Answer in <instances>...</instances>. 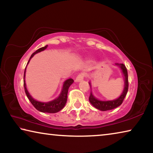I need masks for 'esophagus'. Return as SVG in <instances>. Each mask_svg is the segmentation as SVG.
I'll return each mask as SVG.
<instances>
[{
    "label": "esophagus",
    "mask_w": 153,
    "mask_h": 153,
    "mask_svg": "<svg viewBox=\"0 0 153 153\" xmlns=\"http://www.w3.org/2000/svg\"><path fill=\"white\" fill-rule=\"evenodd\" d=\"M86 76V74L84 72H80V73L77 75V76L76 77V82H79L82 81V80L84 79V77Z\"/></svg>",
    "instance_id": "obj_1"
}]
</instances>
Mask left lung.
<instances>
[{
    "instance_id": "8db88e82",
    "label": "left lung",
    "mask_w": 153,
    "mask_h": 153,
    "mask_svg": "<svg viewBox=\"0 0 153 153\" xmlns=\"http://www.w3.org/2000/svg\"><path fill=\"white\" fill-rule=\"evenodd\" d=\"M117 65L121 67L124 76H125V88H124L123 92L120 97L118 98H117V99L113 100H108V101H102V100H99L97 99V98L92 95V92H90V94L89 97L90 102L95 108H97V109H99L102 111L111 110L119 107V106L122 104V102H123L124 98H125L127 94V92H128V86H129L128 70H127L126 67L125 66V65L124 64L121 63V64H117Z\"/></svg>"
}]
</instances>
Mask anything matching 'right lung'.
I'll return each mask as SVG.
<instances>
[{
  "label": "right lung",
  "instance_id": "right-lung-1",
  "mask_svg": "<svg viewBox=\"0 0 153 153\" xmlns=\"http://www.w3.org/2000/svg\"><path fill=\"white\" fill-rule=\"evenodd\" d=\"M47 46L48 45H46L45 46H44V47L40 48L39 49H38L37 51H35L34 53H32V55H31L30 58V60L31 59V58L35 55V54L44 51L45 49L47 48ZM30 60L28 61L27 64H28V63H29ZM25 69H26V67H25ZM25 69L24 75V89H25V94L27 95V97L28 98V99L30 100V101L31 102V103H32L33 107H34L38 111H41V112L42 113H55L59 112V111H61L62 108L65 107V103L67 102V93H68L69 88L72 84H73V82H74V79L72 78H69L68 79H67L66 81L64 82L63 90H62V92L58 98H56L53 100H51V101H49V102H40L35 99H33V98L30 95L29 92H28V91L27 90L26 86H25Z\"/></svg>",
  "mask_w": 153,
  "mask_h": 153
}]
</instances>
